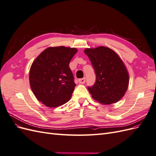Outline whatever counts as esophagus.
<instances>
[{"label":"esophagus","mask_w":156,"mask_h":156,"mask_svg":"<svg viewBox=\"0 0 156 156\" xmlns=\"http://www.w3.org/2000/svg\"><path fill=\"white\" fill-rule=\"evenodd\" d=\"M78 81L80 84H84L86 81V78L84 77V78H82V79H79L78 80Z\"/></svg>","instance_id":"1"}]
</instances>
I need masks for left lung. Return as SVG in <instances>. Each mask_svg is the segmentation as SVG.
Wrapping results in <instances>:
<instances>
[{"label": "left lung", "mask_w": 156, "mask_h": 156, "mask_svg": "<svg viewBox=\"0 0 156 156\" xmlns=\"http://www.w3.org/2000/svg\"><path fill=\"white\" fill-rule=\"evenodd\" d=\"M96 73V82L88 90L94 100L103 104L116 103L124 96L129 84V75L120 58L106 47L86 49Z\"/></svg>", "instance_id": "obj_1"}]
</instances>
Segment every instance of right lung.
Returning a JSON list of instances; mask_svg holds the SVG:
<instances>
[{
    "label": "right lung",
    "mask_w": 156,
    "mask_h": 156,
    "mask_svg": "<svg viewBox=\"0 0 156 156\" xmlns=\"http://www.w3.org/2000/svg\"><path fill=\"white\" fill-rule=\"evenodd\" d=\"M77 52L64 46L49 48L33 62L30 85L38 101L47 107L62 105L72 97L76 84L69 64Z\"/></svg>",
    "instance_id": "right-lung-1"
}]
</instances>
